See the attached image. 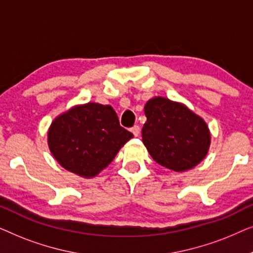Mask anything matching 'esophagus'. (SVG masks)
Returning <instances> with one entry per match:
<instances>
[{
	"mask_svg": "<svg viewBox=\"0 0 253 253\" xmlns=\"http://www.w3.org/2000/svg\"><path fill=\"white\" fill-rule=\"evenodd\" d=\"M131 132L133 133L134 137H138V136H139V133H140V127L138 126H133L132 127H131Z\"/></svg>",
	"mask_w": 253,
	"mask_h": 253,
	"instance_id": "1",
	"label": "esophagus"
}]
</instances>
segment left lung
I'll return each mask as SVG.
<instances>
[{
    "label": "left lung",
    "mask_w": 253,
    "mask_h": 253,
    "mask_svg": "<svg viewBox=\"0 0 253 253\" xmlns=\"http://www.w3.org/2000/svg\"><path fill=\"white\" fill-rule=\"evenodd\" d=\"M143 143L155 162L174 171L189 170L209 152L207 124L184 105L155 96L145 105Z\"/></svg>",
    "instance_id": "8db88e82"
}]
</instances>
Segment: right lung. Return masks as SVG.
Masks as SVG:
<instances>
[{
	"label": "right lung",
	"mask_w": 253,
	"mask_h": 253,
	"mask_svg": "<svg viewBox=\"0 0 253 253\" xmlns=\"http://www.w3.org/2000/svg\"><path fill=\"white\" fill-rule=\"evenodd\" d=\"M132 137L120 126L112 107L88 102L53 121L48 130V146L62 167L89 178L105 169Z\"/></svg>",
	"instance_id": "1"
}]
</instances>
